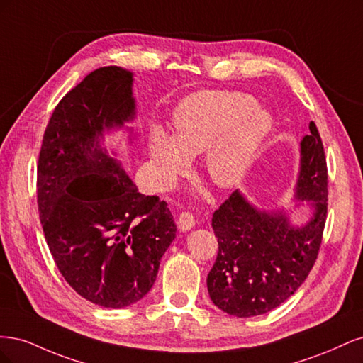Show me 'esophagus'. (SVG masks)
Wrapping results in <instances>:
<instances>
[{
  "mask_svg": "<svg viewBox=\"0 0 363 363\" xmlns=\"http://www.w3.org/2000/svg\"><path fill=\"white\" fill-rule=\"evenodd\" d=\"M177 225H179V228L182 230V232H188V230L195 227V218H194V215L189 213V212H183L179 216Z\"/></svg>",
  "mask_w": 363,
  "mask_h": 363,
  "instance_id": "1",
  "label": "esophagus"
}]
</instances>
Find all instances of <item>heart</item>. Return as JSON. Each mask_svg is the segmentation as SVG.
Returning <instances> with one entry per match:
<instances>
[{
  "label": "heart",
  "instance_id": "b5f03b06",
  "mask_svg": "<svg viewBox=\"0 0 363 363\" xmlns=\"http://www.w3.org/2000/svg\"><path fill=\"white\" fill-rule=\"evenodd\" d=\"M255 98L239 92L192 95L175 112V136L162 128L151 135L156 180L168 186L188 169L191 157L206 151L203 167L218 188H235L245 179L272 130V119L256 108Z\"/></svg>",
  "mask_w": 363,
  "mask_h": 363
}]
</instances>
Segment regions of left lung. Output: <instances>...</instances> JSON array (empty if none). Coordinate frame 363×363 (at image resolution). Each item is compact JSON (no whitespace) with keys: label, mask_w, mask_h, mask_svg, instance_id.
<instances>
[{"label":"left lung","mask_w":363,"mask_h":363,"mask_svg":"<svg viewBox=\"0 0 363 363\" xmlns=\"http://www.w3.org/2000/svg\"><path fill=\"white\" fill-rule=\"evenodd\" d=\"M300 144L295 199L309 201L312 218L292 225L284 212L259 211L235 191L215 211L218 256L207 276L213 304L238 318L276 309L298 289L315 265L327 218V163L315 123Z\"/></svg>","instance_id":"8db88e82"}]
</instances>
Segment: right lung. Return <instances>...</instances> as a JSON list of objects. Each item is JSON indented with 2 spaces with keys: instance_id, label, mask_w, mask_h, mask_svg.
I'll return each instance as SVG.
<instances>
[{
  "instance_id": "obj_1",
  "label": "right lung",
  "mask_w": 363,
  "mask_h": 363,
  "mask_svg": "<svg viewBox=\"0 0 363 363\" xmlns=\"http://www.w3.org/2000/svg\"><path fill=\"white\" fill-rule=\"evenodd\" d=\"M133 74L104 67L54 108L38 163V206L51 256L69 286L94 304L123 309L148 294L175 238L159 196L138 192L100 147L104 130L135 118Z\"/></svg>"
}]
</instances>
